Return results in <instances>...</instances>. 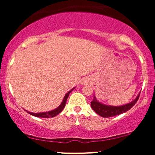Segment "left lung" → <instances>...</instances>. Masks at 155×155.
<instances>
[{
    "mask_svg": "<svg viewBox=\"0 0 155 155\" xmlns=\"http://www.w3.org/2000/svg\"><path fill=\"white\" fill-rule=\"evenodd\" d=\"M140 93L138 94V96L136 97L135 100L131 101L130 103L127 104L122 105V106H108L102 104V103L99 102L94 95L93 101L91 102V107L92 109L95 111V112L97 114L100 116L103 117H111L117 116V115H120L121 114L124 113V112L127 111L128 110L130 109L131 108L136 104V103L138 101V97H139Z\"/></svg>",
    "mask_w": 155,
    "mask_h": 155,
    "instance_id": "left-lung-1",
    "label": "left lung"
}]
</instances>
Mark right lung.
<instances>
[{"label":"right lung","mask_w":155,"mask_h":155,"mask_svg":"<svg viewBox=\"0 0 155 155\" xmlns=\"http://www.w3.org/2000/svg\"><path fill=\"white\" fill-rule=\"evenodd\" d=\"M74 88L75 87H74L72 90H71L70 91L65 94V95L64 96V98H63V101H62L61 104H60L58 108H55V109H54V110H51V111H49L47 112H41V113H33V112H30L28 111H26L28 112V114H30L33 115V116L36 117H41V118H50V117H54L55 116H57V115L59 114L60 112L63 110V108L65 106V104H66V101L68 99V97L69 94L71 92V91L74 90Z\"/></svg>","instance_id":"obj_1"}]
</instances>
